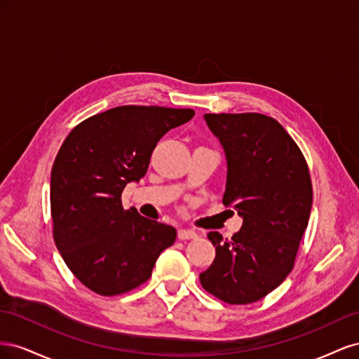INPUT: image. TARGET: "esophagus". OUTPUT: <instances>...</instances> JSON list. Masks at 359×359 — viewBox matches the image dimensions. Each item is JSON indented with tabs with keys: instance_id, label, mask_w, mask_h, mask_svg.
<instances>
[{
	"instance_id": "1",
	"label": "esophagus",
	"mask_w": 359,
	"mask_h": 359,
	"mask_svg": "<svg viewBox=\"0 0 359 359\" xmlns=\"http://www.w3.org/2000/svg\"><path fill=\"white\" fill-rule=\"evenodd\" d=\"M178 238L180 240H196L198 238V233L194 232L193 229H180L178 231Z\"/></svg>"
}]
</instances>
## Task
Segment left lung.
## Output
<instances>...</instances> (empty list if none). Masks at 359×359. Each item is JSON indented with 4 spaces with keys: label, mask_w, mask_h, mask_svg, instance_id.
<instances>
[{
    "label": "left lung",
    "mask_w": 359,
    "mask_h": 359,
    "mask_svg": "<svg viewBox=\"0 0 359 359\" xmlns=\"http://www.w3.org/2000/svg\"><path fill=\"white\" fill-rule=\"evenodd\" d=\"M226 156L223 203L243 226L231 240L219 232L201 285L227 304H250L283 283L307 229L313 190L307 161L286 130L262 114H205Z\"/></svg>",
    "instance_id": "left-lung-1"
}]
</instances>
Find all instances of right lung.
<instances>
[{"mask_svg":"<svg viewBox=\"0 0 359 359\" xmlns=\"http://www.w3.org/2000/svg\"><path fill=\"white\" fill-rule=\"evenodd\" d=\"M193 115V109L118 106L85 119L62 142L50 173L53 240L90 290L114 297L140 286L175 243L172 226L124 210L121 194L145 175L163 135Z\"/></svg>","mask_w":359,"mask_h":359,"instance_id":"right-lung-1","label":"right lung"}]
</instances>
